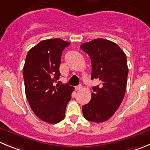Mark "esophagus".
<instances>
[{
	"mask_svg": "<svg viewBox=\"0 0 150 150\" xmlns=\"http://www.w3.org/2000/svg\"><path fill=\"white\" fill-rule=\"evenodd\" d=\"M82 88H83V86H82L81 85H79V86L75 87V90H76V91H79V90H81Z\"/></svg>",
	"mask_w": 150,
	"mask_h": 150,
	"instance_id": "34e87169",
	"label": "esophagus"
}]
</instances>
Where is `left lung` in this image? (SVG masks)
Listing matches in <instances>:
<instances>
[{"mask_svg": "<svg viewBox=\"0 0 150 150\" xmlns=\"http://www.w3.org/2000/svg\"><path fill=\"white\" fill-rule=\"evenodd\" d=\"M80 48L91 59V79L100 81L92 88L89 103L83 106V116L93 122H105L124 98L128 74L126 55L116 43L102 38L83 43Z\"/></svg>", "mask_w": 150, "mask_h": 150, "instance_id": "1", "label": "left lung"}]
</instances>
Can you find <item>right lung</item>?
<instances>
[{
	"label": "right lung",
	"mask_w": 150,
	"mask_h": 150,
	"mask_svg": "<svg viewBox=\"0 0 150 150\" xmlns=\"http://www.w3.org/2000/svg\"><path fill=\"white\" fill-rule=\"evenodd\" d=\"M69 42L60 38L40 41L28 51L23 67L27 100L41 120L56 124L65 116L67 104L74 88L67 84L54 86L61 74L62 53Z\"/></svg>",
	"instance_id": "1"
}]
</instances>
